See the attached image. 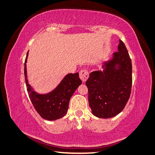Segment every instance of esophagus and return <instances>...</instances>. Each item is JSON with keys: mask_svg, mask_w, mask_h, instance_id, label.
Returning <instances> with one entry per match:
<instances>
[{"mask_svg": "<svg viewBox=\"0 0 155 155\" xmlns=\"http://www.w3.org/2000/svg\"><path fill=\"white\" fill-rule=\"evenodd\" d=\"M79 78L83 82H85L89 78V72L87 69H81L79 71Z\"/></svg>", "mask_w": 155, "mask_h": 155, "instance_id": "1", "label": "esophagus"}]
</instances>
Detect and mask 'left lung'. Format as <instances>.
Returning <instances> with one entry per match:
<instances>
[{"instance_id": "left-lung-1", "label": "left lung", "mask_w": 155, "mask_h": 155, "mask_svg": "<svg viewBox=\"0 0 155 155\" xmlns=\"http://www.w3.org/2000/svg\"><path fill=\"white\" fill-rule=\"evenodd\" d=\"M103 71L89 74L86 85L92 114L108 119L123 110L130 99L132 84V61L126 46L119 40L118 51L113 58L104 62Z\"/></svg>"}]
</instances>
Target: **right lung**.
<instances>
[{"label": "right lung", "mask_w": 155, "mask_h": 155, "mask_svg": "<svg viewBox=\"0 0 155 155\" xmlns=\"http://www.w3.org/2000/svg\"><path fill=\"white\" fill-rule=\"evenodd\" d=\"M24 64V75L27 91L34 108L43 119L56 120L65 116L67 113L69 101L75 90L81 84L79 73L68 74L54 91L46 94H39L34 91L27 80L26 61Z\"/></svg>", "instance_id": "right-lung-1"}]
</instances>
